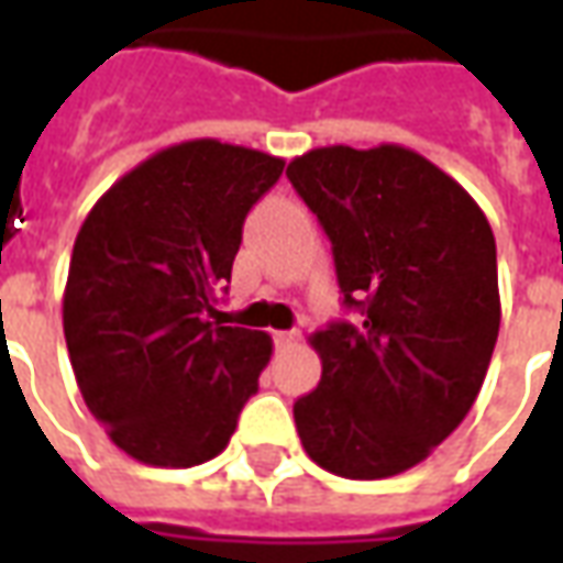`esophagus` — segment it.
<instances>
[{
    "instance_id": "1",
    "label": "esophagus",
    "mask_w": 563,
    "mask_h": 563,
    "mask_svg": "<svg viewBox=\"0 0 563 563\" xmlns=\"http://www.w3.org/2000/svg\"><path fill=\"white\" fill-rule=\"evenodd\" d=\"M298 341H301V331H277V334H274L277 350H292Z\"/></svg>"
}]
</instances>
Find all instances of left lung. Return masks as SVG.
Listing matches in <instances>:
<instances>
[{"mask_svg": "<svg viewBox=\"0 0 563 563\" xmlns=\"http://www.w3.org/2000/svg\"><path fill=\"white\" fill-rule=\"evenodd\" d=\"M289 180L329 234L362 322L310 334L319 386L295 401L322 471H410L471 413L500 329L495 234L471 192L401 144L307 150Z\"/></svg>", "mask_w": 563, "mask_h": 563, "instance_id": "obj_1", "label": "left lung"}]
</instances>
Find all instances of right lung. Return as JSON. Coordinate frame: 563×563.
Segmentation results:
<instances>
[{
    "label": "right lung",
    "instance_id": "add662e5",
    "mask_svg": "<svg viewBox=\"0 0 563 563\" xmlns=\"http://www.w3.org/2000/svg\"><path fill=\"white\" fill-rule=\"evenodd\" d=\"M286 162L192 139L153 153L80 225L63 292L78 389L111 443L150 467H196L229 446L274 343L217 322L246 210Z\"/></svg>",
    "mask_w": 563,
    "mask_h": 563
}]
</instances>
